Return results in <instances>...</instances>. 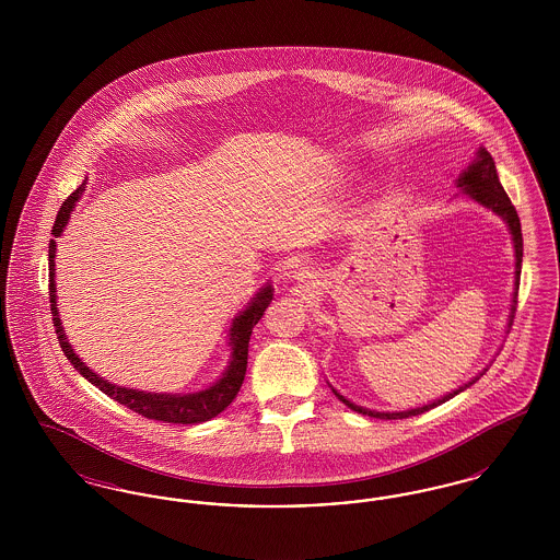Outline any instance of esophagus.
Returning a JSON list of instances; mask_svg holds the SVG:
<instances>
[{
    "label": "esophagus",
    "mask_w": 560,
    "mask_h": 560,
    "mask_svg": "<svg viewBox=\"0 0 560 560\" xmlns=\"http://www.w3.org/2000/svg\"><path fill=\"white\" fill-rule=\"evenodd\" d=\"M293 279H295L302 288H315L317 275H315L313 268L306 267V265H300V267L293 270Z\"/></svg>",
    "instance_id": "1"
}]
</instances>
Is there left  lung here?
<instances>
[{"label": "left lung", "instance_id": "1", "mask_svg": "<svg viewBox=\"0 0 560 560\" xmlns=\"http://www.w3.org/2000/svg\"><path fill=\"white\" fill-rule=\"evenodd\" d=\"M455 185L462 188L464 195H468L470 199H475L480 206L489 208L491 212L498 213L500 218H504V222L510 229V235H512V243H514V258H516V270H514V298H512V308H510V319H508V327L512 325L514 319V313H516V295H518V281H521V265H523V233H521V220H518V213L514 210L510 197L506 195V190L502 187L500 178H498V170H495V161L489 155L487 149L480 147L479 153H477V160L472 161L468 165V170H464L459 174V178L455 180ZM485 373V372H482ZM480 373V375H482ZM480 375L472 377L468 384L455 388L450 395L441 397L434 402H428L424 407H416V409H407V411H372V409H365L361 405H354L350 400L345 399L338 390H334V395L338 399L342 400L345 405H348L352 411L357 413H363V416H372V418H380V420H402V418H409V416H420L428 409L445 402V400L453 399L455 395H459L462 390H466L468 386H472Z\"/></svg>", "mask_w": 560, "mask_h": 560}]
</instances>
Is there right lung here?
Here are the masks:
<instances>
[{
	"label": "right lung",
	"instance_id": "obj_1",
	"mask_svg": "<svg viewBox=\"0 0 560 560\" xmlns=\"http://www.w3.org/2000/svg\"><path fill=\"white\" fill-rule=\"evenodd\" d=\"M83 190H85V180L81 183L75 192H71L62 201L60 210L56 213V220H54V240H50V249H48V256H50V262H48L50 265V308H52L56 336H58V342H60L65 357L98 390H103L110 399L117 400L119 405H126L128 409H132L136 413L149 418V420H160V422H170V424H201V422L212 420L220 411H224L240 393L245 370H247L249 336H252L254 325L265 315V311H267V306L272 300V288L270 285L262 288L260 292L256 293V298L249 302V306L245 311H241L240 315L233 319V325L229 329V361H226V368L208 386L190 390V393H149V390H138V388L110 384L108 380L101 377L98 373L92 372L81 361L80 354L69 345V340L65 336V329H62V323L58 317V311H56V283H54L56 240L62 235V231L69 222V215L75 210V203L80 201Z\"/></svg>",
	"mask_w": 560,
	"mask_h": 560
}]
</instances>
